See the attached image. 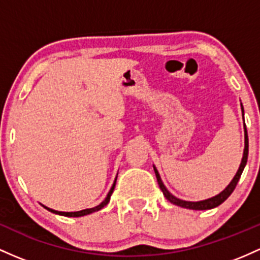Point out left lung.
Segmentation results:
<instances>
[{
    "label": "left lung",
    "mask_w": 260,
    "mask_h": 260,
    "mask_svg": "<svg viewBox=\"0 0 260 260\" xmlns=\"http://www.w3.org/2000/svg\"><path fill=\"white\" fill-rule=\"evenodd\" d=\"M241 106H242V104H241ZM242 113H243V106H242ZM244 131H246V134H244V151H243V158H242L240 168H238L236 176L233 177L232 182L230 183L229 185H227V188L224 189L223 191H221L220 194L216 195V197L211 198V199L203 200V201H197V203H193V201H184V200L178 199V198L174 197V195H172L167 190V188H166L165 184L162 183L161 177H159V174H158V172H157L156 167H153L154 173H156L157 182H158L159 188H161V190L163 191V195L166 197V199H167L168 201H171V203L174 204V205L182 206V208H186V209H193V210H209V209H214V208H216V206L221 205V204H222L223 201L226 200L227 198H229L230 195L232 194V191L235 190L236 185H237L238 180H240V178H241L242 172H243V169L247 165V159H248V135H247L246 125H244Z\"/></svg>",
    "instance_id": "8db88e82"
}]
</instances>
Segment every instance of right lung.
<instances>
[{"instance_id":"1","label":"right lung","mask_w":260,"mask_h":260,"mask_svg":"<svg viewBox=\"0 0 260 260\" xmlns=\"http://www.w3.org/2000/svg\"><path fill=\"white\" fill-rule=\"evenodd\" d=\"M115 182H116V179H115ZM115 182H114V184H113L112 189H110V190H109V193H108L107 198H106V200H104L103 203H102V204H99L98 206H95V208H92V209H86V210H81V211H76V212H61V211H56V210H52V209H49V208H46V206H44V205H43V206H44V208H45L46 210H49V211L54 212V214H57V215H62V216L78 217V216H83V215H88V214H92V212H94V211H98V210L103 209L104 206H106L107 204L109 203V200H110V195H112L113 190H114V188H115Z\"/></svg>"}]
</instances>
